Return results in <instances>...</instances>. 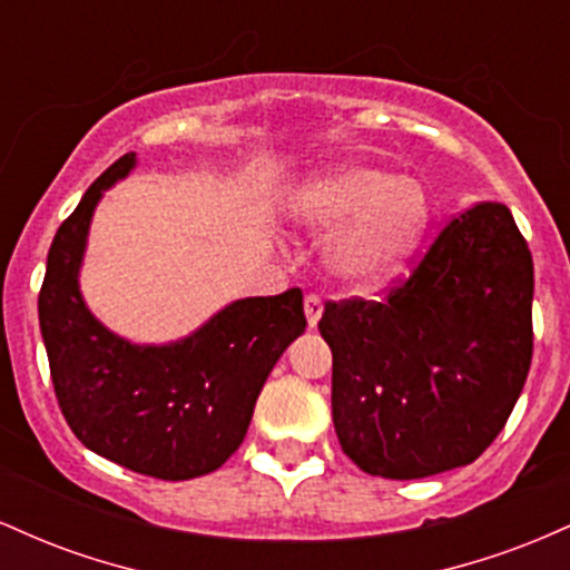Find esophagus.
Wrapping results in <instances>:
<instances>
[{
  "instance_id": "esophagus-1",
  "label": "esophagus",
  "mask_w": 570,
  "mask_h": 570,
  "mask_svg": "<svg viewBox=\"0 0 570 570\" xmlns=\"http://www.w3.org/2000/svg\"><path fill=\"white\" fill-rule=\"evenodd\" d=\"M322 313H324L322 297H318V294H307V297H305V318H307V326H311V330H316Z\"/></svg>"
}]
</instances>
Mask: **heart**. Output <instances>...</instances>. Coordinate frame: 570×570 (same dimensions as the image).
Masks as SVG:
<instances>
[{
	"mask_svg": "<svg viewBox=\"0 0 570 570\" xmlns=\"http://www.w3.org/2000/svg\"><path fill=\"white\" fill-rule=\"evenodd\" d=\"M286 208L305 230L335 233L324 254L326 273L356 292L399 276L434 217L423 181L370 163L311 176L292 189Z\"/></svg>",
	"mask_w": 570,
	"mask_h": 570,
	"instance_id": "obj_1",
	"label": "heart"
}]
</instances>
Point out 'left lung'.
I'll return each instance as SVG.
<instances>
[{
	"mask_svg": "<svg viewBox=\"0 0 570 570\" xmlns=\"http://www.w3.org/2000/svg\"><path fill=\"white\" fill-rule=\"evenodd\" d=\"M533 259L501 203L450 222L381 303H326L332 421L385 480L466 466L512 415L533 356Z\"/></svg>",
	"mask_w": 570,
	"mask_h": 570,
	"instance_id": "left-lung-1",
	"label": "left lung"
}]
</instances>
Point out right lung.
I'll use <instances>...</instances> for the list:
<instances>
[{"instance_id": "obj_1", "label": "right lung", "mask_w": 570, "mask_h": 570, "mask_svg": "<svg viewBox=\"0 0 570 570\" xmlns=\"http://www.w3.org/2000/svg\"><path fill=\"white\" fill-rule=\"evenodd\" d=\"M136 168L112 163L48 252L39 330L63 417L85 448L158 480H193L244 442L254 404L276 362L305 332L303 292L235 299L171 343H130L85 305L80 271L104 193Z\"/></svg>"}]
</instances>
